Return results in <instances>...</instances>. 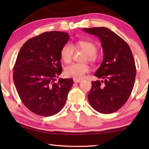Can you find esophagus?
Masks as SVG:
<instances>
[{"label":"esophagus","mask_w":149,"mask_h":149,"mask_svg":"<svg viewBox=\"0 0 149 149\" xmlns=\"http://www.w3.org/2000/svg\"><path fill=\"white\" fill-rule=\"evenodd\" d=\"M74 81L75 83H80V82H81V79H74Z\"/></svg>","instance_id":"1"}]
</instances>
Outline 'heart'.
Masks as SVG:
<instances>
[{"label":"heart","instance_id":"heart-1","mask_svg":"<svg viewBox=\"0 0 149 149\" xmlns=\"http://www.w3.org/2000/svg\"><path fill=\"white\" fill-rule=\"evenodd\" d=\"M76 49L83 50L86 53L84 60L90 62L97 61V46L94 42L88 41H79L75 45ZM74 52V47L72 44L66 43L60 50V58L65 63H68L72 60ZM89 71V66L86 64L74 63L65 68L64 74L65 76L80 79L84 77V75Z\"/></svg>","mask_w":149,"mask_h":149}]
</instances>
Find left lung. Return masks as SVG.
I'll use <instances>...</instances> for the list:
<instances>
[{"label": "left lung", "instance_id": "1", "mask_svg": "<svg viewBox=\"0 0 149 149\" xmlns=\"http://www.w3.org/2000/svg\"><path fill=\"white\" fill-rule=\"evenodd\" d=\"M82 31L99 37L104 54L95 76L102 80L92 81L88 100L94 109L110 114L124 105L132 93L135 79V64L129 45L107 27L84 28Z\"/></svg>", "mask_w": 149, "mask_h": 149}]
</instances>
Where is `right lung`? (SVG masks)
Listing matches in <instances>:
<instances>
[{
    "label": "right lung",
    "mask_w": 149,
    "mask_h": 149,
    "mask_svg": "<svg viewBox=\"0 0 149 149\" xmlns=\"http://www.w3.org/2000/svg\"><path fill=\"white\" fill-rule=\"evenodd\" d=\"M69 39L68 33L45 32L27 41L17 55L14 85L24 104L37 115L56 114L66 101L73 79L54 81L62 71L60 50Z\"/></svg>",
    "instance_id": "right-lung-1"
}]
</instances>
